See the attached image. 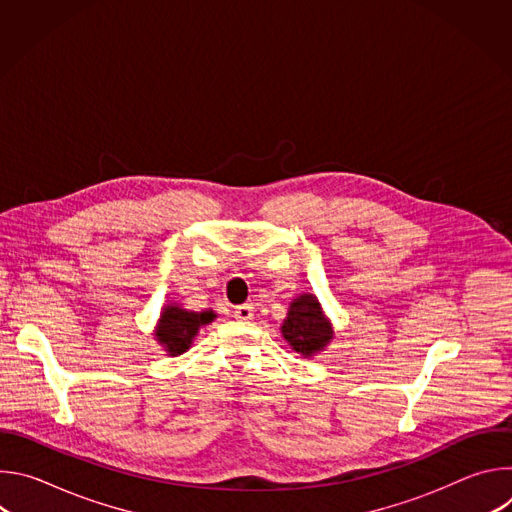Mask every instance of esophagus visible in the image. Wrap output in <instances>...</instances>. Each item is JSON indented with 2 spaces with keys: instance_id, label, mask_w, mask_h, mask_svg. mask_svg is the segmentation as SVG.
<instances>
[{
  "instance_id": "34e87169",
  "label": "esophagus",
  "mask_w": 512,
  "mask_h": 512,
  "mask_svg": "<svg viewBox=\"0 0 512 512\" xmlns=\"http://www.w3.org/2000/svg\"><path fill=\"white\" fill-rule=\"evenodd\" d=\"M233 316H235L237 320H251V318H253V306H249V304L237 306V308L233 310Z\"/></svg>"
}]
</instances>
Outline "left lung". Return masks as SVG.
Listing matches in <instances>:
<instances>
[{
	"label": "left lung",
	"instance_id": "1",
	"mask_svg": "<svg viewBox=\"0 0 512 512\" xmlns=\"http://www.w3.org/2000/svg\"><path fill=\"white\" fill-rule=\"evenodd\" d=\"M281 332L296 352H302L306 356L324 348L326 342L332 338L330 324L324 320L318 300L310 294H304L291 302Z\"/></svg>",
	"mask_w": 512,
	"mask_h": 512
}]
</instances>
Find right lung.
I'll return each instance as SVG.
<instances>
[{
  "label": "right lung",
  "instance_id": "1",
  "mask_svg": "<svg viewBox=\"0 0 512 512\" xmlns=\"http://www.w3.org/2000/svg\"><path fill=\"white\" fill-rule=\"evenodd\" d=\"M214 312H186L180 310L176 306H168L162 312V320L156 332V338L160 340V344H164L168 348V352L172 356L182 354L188 350V346L192 344V338L196 336L198 328L212 322Z\"/></svg>",
  "mask_w": 512,
  "mask_h": 512
}]
</instances>
